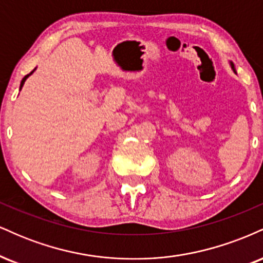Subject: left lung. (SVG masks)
Here are the masks:
<instances>
[{
    "mask_svg": "<svg viewBox=\"0 0 263 263\" xmlns=\"http://www.w3.org/2000/svg\"><path fill=\"white\" fill-rule=\"evenodd\" d=\"M230 66H231V69H232V70H234V73H236V69H235V65H234V63L230 62Z\"/></svg>",
    "mask_w": 263,
    "mask_h": 263,
    "instance_id": "obj_1",
    "label": "left lung"
}]
</instances>
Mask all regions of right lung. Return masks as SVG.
Here are the masks:
<instances>
[{
    "instance_id": "obj_1",
    "label": "right lung",
    "mask_w": 263,
    "mask_h": 263,
    "mask_svg": "<svg viewBox=\"0 0 263 263\" xmlns=\"http://www.w3.org/2000/svg\"><path fill=\"white\" fill-rule=\"evenodd\" d=\"M34 70H35V69H34ZM34 70H33V71H34ZM33 71H31V73H29L28 75H26V77H25V78H23V79H22V81H21V86H20V90H21V89H22L23 84H25V81L27 80V78H28V77H29V75H32V74H33Z\"/></svg>"
}]
</instances>
